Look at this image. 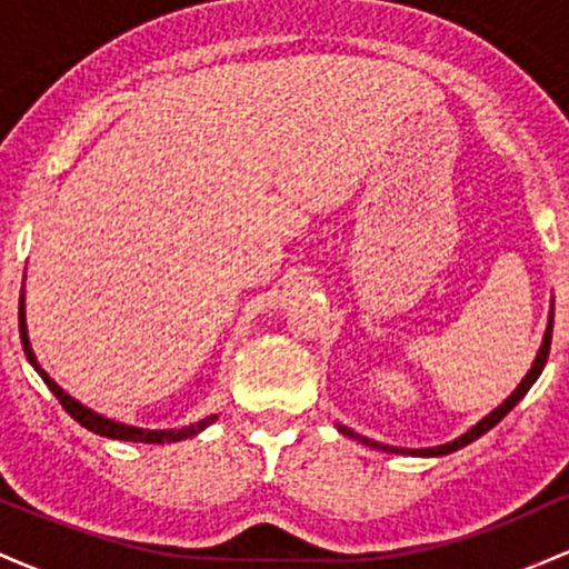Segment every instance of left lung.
<instances>
[{"mask_svg": "<svg viewBox=\"0 0 569 569\" xmlns=\"http://www.w3.org/2000/svg\"><path fill=\"white\" fill-rule=\"evenodd\" d=\"M551 331H553V310L548 312V326H546L543 342H540L538 356H535L532 367H530V371H527V375H525V380H521L519 385H516L513 393L508 396L506 401L500 403V407H495L492 411H489L487 417H481V420L476 422L473 428H468L466 433L457 436V439H452V441L439 443V447H426V449H398V447H388V443H380V441H375V439H367V436L356 433V430H350L348 426H339V422H337V430H339V433H342V436H350V439H356V441L367 443V447H371V449H382V452H390V455H411V457H441V455H452V452H457V449L468 447V443L479 439V436H485L487 430H492V428L498 426V422L502 420V417H506L508 411H511V409L516 407V403H519L521 398L527 396V390L532 388L535 380H538L540 371H543L546 361H548V350H551Z\"/></svg>", "mask_w": 569, "mask_h": 569, "instance_id": "left-lung-1", "label": "left lung"}]
</instances>
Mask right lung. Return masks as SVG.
I'll use <instances>...</instances> for the list:
<instances>
[{"label":"right lung","instance_id":"add662e5","mask_svg":"<svg viewBox=\"0 0 569 569\" xmlns=\"http://www.w3.org/2000/svg\"><path fill=\"white\" fill-rule=\"evenodd\" d=\"M18 323H21V342H23V352L26 358H29V363L34 367V371L39 377H42L44 385L50 388V393H53L58 401H61V407L69 411L71 417H74L77 422H80L82 428L93 430L98 436H107V439H117V441H139V443H171V441H181V439H192V436H198L200 430H206L211 422H217L219 415H211V417H202L200 422H192V426H184V428H171V430H149V428H136V426H126V422H117V420H109V417L98 415V411L88 409L84 403L77 401V398H71L67 390L58 385L53 377L48 375L42 367H39L37 356H34V348H31L29 342V326H26V299H23V291H21V307H18Z\"/></svg>","mask_w":569,"mask_h":569}]
</instances>
